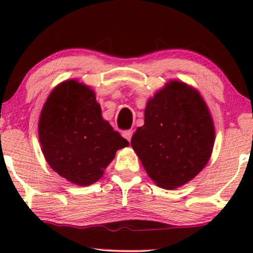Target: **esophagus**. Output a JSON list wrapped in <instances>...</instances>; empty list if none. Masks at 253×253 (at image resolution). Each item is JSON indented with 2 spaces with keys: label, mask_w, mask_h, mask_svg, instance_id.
Returning <instances> with one entry per match:
<instances>
[{
  "label": "esophagus",
  "mask_w": 253,
  "mask_h": 253,
  "mask_svg": "<svg viewBox=\"0 0 253 253\" xmlns=\"http://www.w3.org/2000/svg\"><path fill=\"white\" fill-rule=\"evenodd\" d=\"M132 134H133V130H126L123 132V137L126 138L127 140L131 141V138H132Z\"/></svg>",
  "instance_id": "esophagus-1"
}]
</instances>
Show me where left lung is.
Segmentation results:
<instances>
[{"label":"left lung","mask_w":253,"mask_h":253,"mask_svg":"<svg viewBox=\"0 0 253 253\" xmlns=\"http://www.w3.org/2000/svg\"><path fill=\"white\" fill-rule=\"evenodd\" d=\"M214 126L199 93L170 82L147 102L145 123L131 138V146L145 170L159 186L178 188L192 179L209 161Z\"/></svg>","instance_id":"8db88e82"}]
</instances>
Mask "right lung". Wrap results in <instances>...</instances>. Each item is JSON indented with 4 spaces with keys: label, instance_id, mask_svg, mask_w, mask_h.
<instances>
[{
    "label": "right lung",
    "instance_id": "obj_1",
    "mask_svg": "<svg viewBox=\"0 0 253 253\" xmlns=\"http://www.w3.org/2000/svg\"><path fill=\"white\" fill-rule=\"evenodd\" d=\"M39 139L51 169L84 186L98 181L116 151L129 145L102 120L94 92L75 81L50 93L40 115Z\"/></svg>",
    "mask_w": 253,
    "mask_h": 253
}]
</instances>
